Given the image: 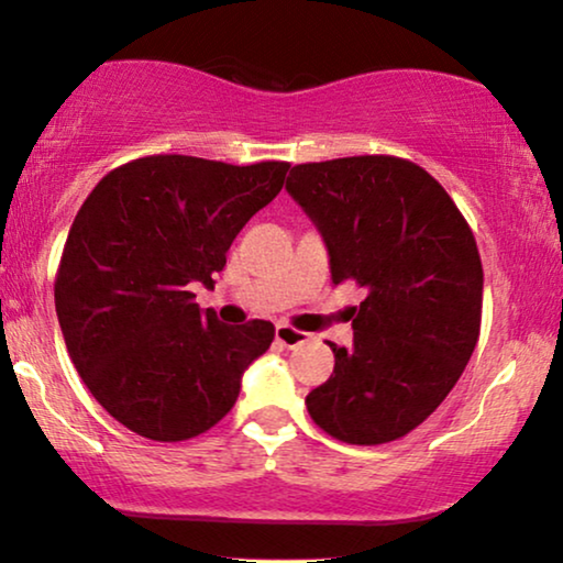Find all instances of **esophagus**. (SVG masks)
Returning a JSON list of instances; mask_svg holds the SVG:
<instances>
[{"label": "esophagus", "mask_w": 563, "mask_h": 563, "mask_svg": "<svg viewBox=\"0 0 563 563\" xmlns=\"http://www.w3.org/2000/svg\"><path fill=\"white\" fill-rule=\"evenodd\" d=\"M274 335H276V341H279L282 345H287V349H297V345H302V343L310 341V333H302V330L284 325V322H279V325H276Z\"/></svg>", "instance_id": "esophagus-1"}]
</instances>
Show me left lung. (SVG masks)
<instances>
[{
    "label": "left lung",
    "instance_id": "8db88e82",
    "mask_svg": "<svg viewBox=\"0 0 563 563\" xmlns=\"http://www.w3.org/2000/svg\"><path fill=\"white\" fill-rule=\"evenodd\" d=\"M287 191L325 243L330 279L366 297L351 307L353 345L305 397L343 443L376 445L418 428L472 358L484 274L459 207L426 168L391 156L299 164Z\"/></svg>",
    "mask_w": 563,
    "mask_h": 563
}]
</instances>
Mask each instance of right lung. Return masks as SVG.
I'll use <instances>...</instances> for the list:
<instances>
[{"label": "right lung", "mask_w": 563, "mask_h": 563, "mask_svg": "<svg viewBox=\"0 0 563 563\" xmlns=\"http://www.w3.org/2000/svg\"><path fill=\"white\" fill-rule=\"evenodd\" d=\"M289 164L230 166L148 156L91 189L68 230L56 314L76 372L114 420L151 441L220 422L274 325H225L199 310L245 222L282 191Z\"/></svg>", "instance_id": "add662e5"}]
</instances>
